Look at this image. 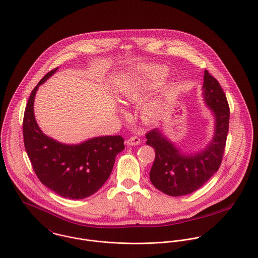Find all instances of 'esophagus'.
I'll return each mask as SVG.
<instances>
[{
  "instance_id": "1",
  "label": "esophagus",
  "mask_w": 258,
  "mask_h": 258,
  "mask_svg": "<svg viewBox=\"0 0 258 258\" xmlns=\"http://www.w3.org/2000/svg\"><path fill=\"white\" fill-rule=\"evenodd\" d=\"M127 145L129 146H136V145H139L141 143L140 138L138 136H132L130 137L128 140H127Z\"/></svg>"
}]
</instances>
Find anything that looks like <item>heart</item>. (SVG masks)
<instances>
[{
    "instance_id": "1",
    "label": "heart",
    "mask_w": 258,
    "mask_h": 258,
    "mask_svg": "<svg viewBox=\"0 0 258 258\" xmlns=\"http://www.w3.org/2000/svg\"><path fill=\"white\" fill-rule=\"evenodd\" d=\"M165 75H166V72L164 68H161V67H153V68H150L147 70V77L154 84L162 81L165 77ZM122 96L125 101L133 102V101L138 100V98L140 96V93L136 89L129 87L123 91ZM159 115H160V109L155 105H151V106L147 107L144 112V117L147 121H150V122L155 121L157 118L159 117Z\"/></svg>"
}]
</instances>
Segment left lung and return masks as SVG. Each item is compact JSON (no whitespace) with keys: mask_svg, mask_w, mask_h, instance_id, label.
<instances>
[{"mask_svg":"<svg viewBox=\"0 0 258 258\" xmlns=\"http://www.w3.org/2000/svg\"><path fill=\"white\" fill-rule=\"evenodd\" d=\"M203 95L215 114V136L202 152L184 155L154 129L146 134L147 145L154 148L156 158L150 171L153 185L169 196L190 194L203 186L219 169L229 132L230 106L219 82L204 72Z\"/></svg>","mask_w":258,"mask_h":258,"instance_id":"1","label":"left lung"}]
</instances>
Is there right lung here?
<instances>
[{
	"mask_svg": "<svg viewBox=\"0 0 258 258\" xmlns=\"http://www.w3.org/2000/svg\"><path fill=\"white\" fill-rule=\"evenodd\" d=\"M57 69L47 73L28 98L23 123L24 147L41 183L64 198L84 199L107 180L117 154L125 148L124 139L120 135L104 136L70 146L42 133L33 113L34 96L38 87Z\"/></svg>",
	"mask_w": 258,
	"mask_h": 258,
	"instance_id": "add662e5",
	"label": "right lung"
}]
</instances>
